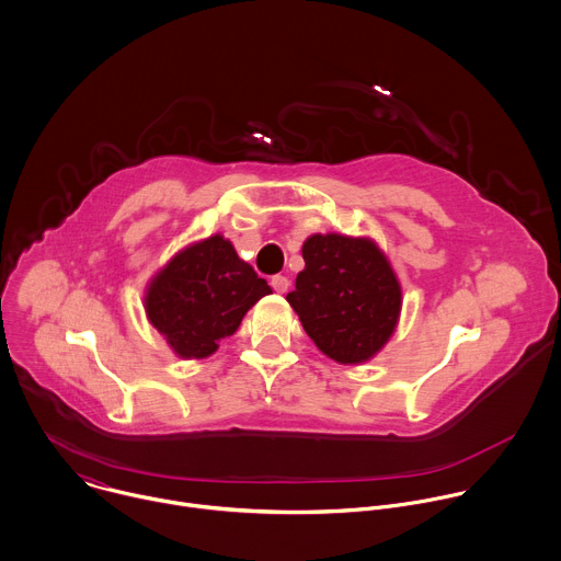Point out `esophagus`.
<instances>
[{
  "label": "esophagus",
  "mask_w": 561,
  "mask_h": 561,
  "mask_svg": "<svg viewBox=\"0 0 561 561\" xmlns=\"http://www.w3.org/2000/svg\"><path fill=\"white\" fill-rule=\"evenodd\" d=\"M272 287H274V291H278V294H285L287 289H289V278L287 276H280V274H276V276H272Z\"/></svg>",
  "instance_id": "1"
}]
</instances>
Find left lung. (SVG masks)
<instances>
[{
  "label": "left lung",
  "instance_id": "left-lung-1",
  "mask_svg": "<svg viewBox=\"0 0 561 561\" xmlns=\"http://www.w3.org/2000/svg\"><path fill=\"white\" fill-rule=\"evenodd\" d=\"M305 270L287 302L316 346L340 364L373 357L392 335L401 289L386 256L368 239L313 234Z\"/></svg>",
  "mask_w": 561,
  "mask_h": 561
}]
</instances>
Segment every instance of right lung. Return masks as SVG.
Returning <instances> with one entry per match:
<instances>
[{"label": "right lung", "instance_id": "right-lung-1", "mask_svg": "<svg viewBox=\"0 0 561 561\" xmlns=\"http://www.w3.org/2000/svg\"><path fill=\"white\" fill-rule=\"evenodd\" d=\"M272 294L265 278L215 234L180 252L149 285L147 316L180 357H208L248 309Z\"/></svg>", "mask_w": 561, "mask_h": 561}]
</instances>
